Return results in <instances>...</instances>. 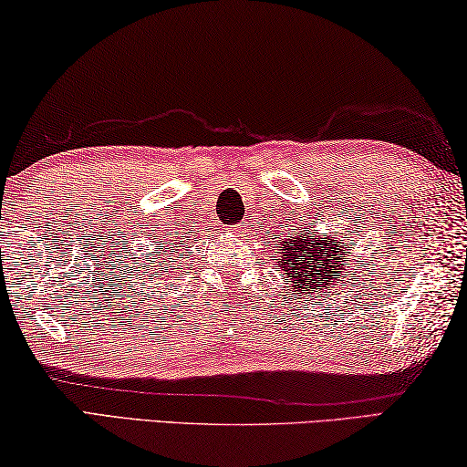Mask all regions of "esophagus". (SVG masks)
<instances>
[{
    "instance_id": "34e87169",
    "label": "esophagus",
    "mask_w": 467,
    "mask_h": 467,
    "mask_svg": "<svg viewBox=\"0 0 467 467\" xmlns=\"http://www.w3.org/2000/svg\"><path fill=\"white\" fill-rule=\"evenodd\" d=\"M229 232H232V234H244V232H246V225H232V227H229Z\"/></svg>"
}]
</instances>
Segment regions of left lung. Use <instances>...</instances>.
<instances>
[{
	"label": "left lung",
	"mask_w": 467,
	"mask_h": 467,
	"mask_svg": "<svg viewBox=\"0 0 467 467\" xmlns=\"http://www.w3.org/2000/svg\"><path fill=\"white\" fill-rule=\"evenodd\" d=\"M347 246L345 240L324 235L320 229L307 223V227H301V232L276 240L273 260L281 268L285 285L296 291L291 293L293 297H309L314 291L328 297L334 285L345 279V260L350 256V252L345 254Z\"/></svg>",
	"instance_id": "1"
}]
</instances>
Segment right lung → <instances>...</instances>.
I'll return each mask as SVG.
<instances>
[{"label":"right lung","instance_id":"obj_1","mask_svg":"<svg viewBox=\"0 0 467 467\" xmlns=\"http://www.w3.org/2000/svg\"><path fill=\"white\" fill-rule=\"evenodd\" d=\"M176 248H178V246H176ZM160 250H161V256H163V258H161V265H168V263L174 265V256H170V254H174V250H171V248L168 246V244H166V246H163V248L160 246ZM151 263H155V260H151ZM145 271H147V275H153V273H151V266H147ZM163 273H168V266L163 268Z\"/></svg>","mask_w":467,"mask_h":467}]
</instances>
